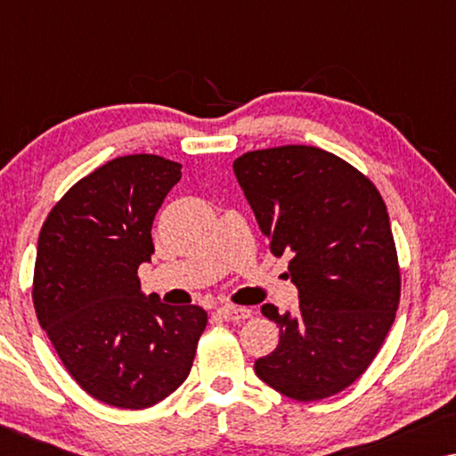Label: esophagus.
<instances>
[{
  "instance_id": "esophagus-1",
  "label": "esophagus",
  "mask_w": 456,
  "mask_h": 456,
  "mask_svg": "<svg viewBox=\"0 0 456 456\" xmlns=\"http://www.w3.org/2000/svg\"><path fill=\"white\" fill-rule=\"evenodd\" d=\"M217 315H220L224 322L239 323V322H245V320H248V317H251V309L236 307V305H226V307L217 309Z\"/></svg>"
}]
</instances>
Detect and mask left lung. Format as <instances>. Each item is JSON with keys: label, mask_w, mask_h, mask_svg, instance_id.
<instances>
[{"label": "left lung", "mask_w": 456, "mask_h": 456, "mask_svg": "<svg viewBox=\"0 0 456 456\" xmlns=\"http://www.w3.org/2000/svg\"><path fill=\"white\" fill-rule=\"evenodd\" d=\"M232 167L272 255H290L298 289L297 314L261 307L280 342L255 373L298 403L338 395L376 359L401 301L384 199L357 167L317 147L259 149Z\"/></svg>", "instance_id": "obj_1"}]
</instances>
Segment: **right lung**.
I'll use <instances>...</instances> for the list:
<instances>
[{
    "instance_id": "obj_1",
    "label": "right lung",
    "mask_w": 456,
    "mask_h": 456,
    "mask_svg": "<svg viewBox=\"0 0 456 456\" xmlns=\"http://www.w3.org/2000/svg\"><path fill=\"white\" fill-rule=\"evenodd\" d=\"M151 153L124 155L80 178L49 211L37 245V320L86 395L147 409L189 376L208 326L199 305L141 292L153 217L183 172Z\"/></svg>"
}]
</instances>
